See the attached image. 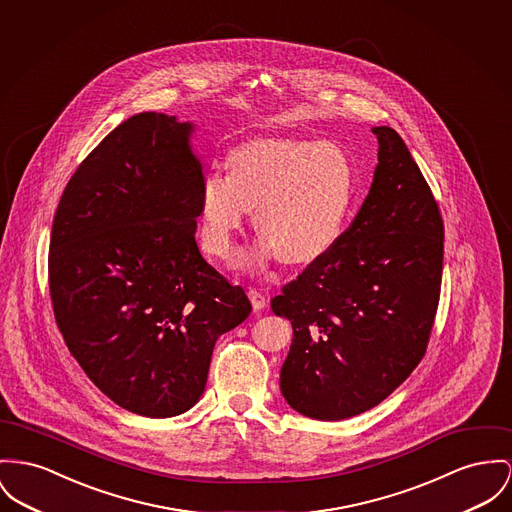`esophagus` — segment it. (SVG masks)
Returning <instances> with one entry per match:
<instances>
[{
	"mask_svg": "<svg viewBox=\"0 0 512 512\" xmlns=\"http://www.w3.org/2000/svg\"><path fill=\"white\" fill-rule=\"evenodd\" d=\"M248 297H250V301H252V307H254V310H262V308H266V305H268L266 295H264L262 291L254 289V287H250V289H248Z\"/></svg>",
	"mask_w": 512,
	"mask_h": 512,
	"instance_id": "esophagus-1",
	"label": "esophagus"
}]
</instances>
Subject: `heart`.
Masks as SVG:
<instances>
[{
	"label": "heart",
	"instance_id": "obj_1",
	"mask_svg": "<svg viewBox=\"0 0 512 512\" xmlns=\"http://www.w3.org/2000/svg\"><path fill=\"white\" fill-rule=\"evenodd\" d=\"M229 174L205 172L198 196L200 240L227 260L248 209L260 246L287 264H308L332 250L357 200L351 155L334 141L256 137L229 153Z\"/></svg>",
	"mask_w": 512,
	"mask_h": 512
}]
</instances>
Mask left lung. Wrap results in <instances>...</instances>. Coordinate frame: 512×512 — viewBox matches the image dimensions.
I'll return each mask as SVG.
<instances>
[{
  "label": "left lung",
  "instance_id": "8db88e82",
  "mask_svg": "<svg viewBox=\"0 0 512 512\" xmlns=\"http://www.w3.org/2000/svg\"><path fill=\"white\" fill-rule=\"evenodd\" d=\"M369 196L338 244L273 297L293 326L281 394L299 413L340 421L375 408L419 365L441 297L439 204L392 128H373Z\"/></svg>",
  "mask_w": 512,
  "mask_h": 512
}]
</instances>
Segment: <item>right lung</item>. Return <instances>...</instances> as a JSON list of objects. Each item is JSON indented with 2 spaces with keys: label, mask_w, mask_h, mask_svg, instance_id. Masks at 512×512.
<instances>
[{
  "label": "right lung",
  "mask_w": 512,
  "mask_h": 512,
  "mask_svg": "<svg viewBox=\"0 0 512 512\" xmlns=\"http://www.w3.org/2000/svg\"><path fill=\"white\" fill-rule=\"evenodd\" d=\"M190 122L141 112L85 157L54 215L48 283L69 353L114 404L172 417L204 394L217 338L252 305L196 244Z\"/></svg>",
  "instance_id": "add662e5"
}]
</instances>
